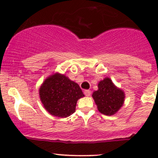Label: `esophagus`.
I'll return each instance as SVG.
<instances>
[{
    "mask_svg": "<svg viewBox=\"0 0 158 158\" xmlns=\"http://www.w3.org/2000/svg\"><path fill=\"white\" fill-rule=\"evenodd\" d=\"M84 94L85 96H89L91 95V91L90 90H85L84 91Z\"/></svg>",
    "mask_w": 158,
    "mask_h": 158,
    "instance_id": "obj_1",
    "label": "esophagus"
}]
</instances>
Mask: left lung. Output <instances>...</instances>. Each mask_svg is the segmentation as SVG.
I'll list each match as a JSON object with an SVG mask.
<instances>
[{"mask_svg":"<svg viewBox=\"0 0 158 158\" xmlns=\"http://www.w3.org/2000/svg\"><path fill=\"white\" fill-rule=\"evenodd\" d=\"M98 87V90L92 94L98 110L106 115H113L123 106L125 93L108 77L100 81Z\"/></svg>","mask_w":158,"mask_h":158,"instance_id":"obj_1","label":"left lung"}]
</instances>
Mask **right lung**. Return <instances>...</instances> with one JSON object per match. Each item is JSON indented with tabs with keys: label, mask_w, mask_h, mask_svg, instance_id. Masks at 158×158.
Segmentation results:
<instances>
[{
	"label": "right lung",
	"mask_w": 158,
	"mask_h": 158,
	"mask_svg": "<svg viewBox=\"0 0 158 158\" xmlns=\"http://www.w3.org/2000/svg\"><path fill=\"white\" fill-rule=\"evenodd\" d=\"M39 94L45 109L59 118H66L74 113L77 101L84 97L76 82L58 73L45 79Z\"/></svg>",
	"instance_id": "right-lung-1"
}]
</instances>
